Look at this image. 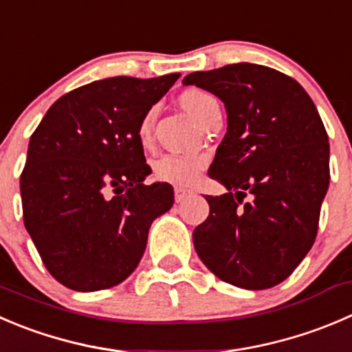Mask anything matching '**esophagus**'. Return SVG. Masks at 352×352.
Wrapping results in <instances>:
<instances>
[{"mask_svg":"<svg viewBox=\"0 0 352 352\" xmlns=\"http://www.w3.org/2000/svg\"><path fill=\"white\" fill-rule=\"evenodd\" d=\"M190 196V190L182 189V187H175V201L177 203H182L186 197Z\"/></svg>","mask_w":352,"mask_h":352,"instance_id":"esophagus-1","label":"esophagus"}]
</instances>
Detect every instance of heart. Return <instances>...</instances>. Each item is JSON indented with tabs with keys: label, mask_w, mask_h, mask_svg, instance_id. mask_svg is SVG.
Instances as JSON below:
<instances>
[{
	"label": "heart",
	"mask_w": 352,
	"mask_h": 352,
	"mask_svg": "<svg viewBox=\"0 0 352 352\" xmlns=\"http://www.w3.org/2000/svg\"><path fill=\"white\" fill-rule=\"evenodd\" d=\"M180 104L199 122L206 120L208 115L217 110L218 103L214 96L197 87H189L182 91L179 96ZM156 122V108L151 107L144 111L138 124V139L142 146L151 144L153 131ZM208 160L203 155H179V153H166L155 162L156 180L172 184L177 187H189L199 179L201 172L206 166Z\"/></svg>",
	"instance_id": "b5f03b06"
}]
</instances>
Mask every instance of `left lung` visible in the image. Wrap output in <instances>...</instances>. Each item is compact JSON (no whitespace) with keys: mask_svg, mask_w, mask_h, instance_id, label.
I'll return each instance as SVG.
<instances>
[{"mask_svg":"<svg viewBox=\"0 0 352 352\" xmlns=\"http://www.w3.org/2000/svg\"><path fill=\"white\" fill-rule=\"evenodd\" d=\"M182 82L220 98L228 120L208 172L228 192L206 196L210 214L192 234L197 256L227 284L274 287L316 239L330 184L325 125L302 85L275 68L234 63Z\"/></svg>","mask_w":352,"mask_h":352,"instance_id":"left-lung-1","label":"left lung"}]
</instances>
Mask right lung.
I'll return each mask as SVG.
<instances>
[{"instance_id": "obj_1", "label": "right lung", "mask_w": 352, "mask_h": 352, "mask_svg": "<svg viewBox=\"0 0 352 352\" xmlns=\"http://www.w3.org/2000/svg\"><path fill=\"white\" fill-rule=\"evenodd\" d=\"M180 74L110 77L63 94L30 135L20 175L23 223L46 270L72 291L124 282L141 261L153 220L173 204L138 124Z\"/></svg>"}]
</instances>
